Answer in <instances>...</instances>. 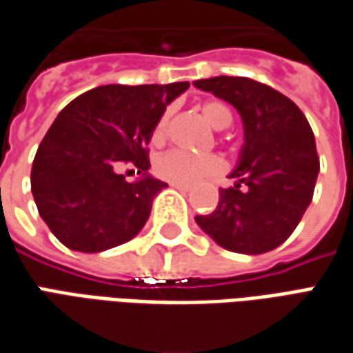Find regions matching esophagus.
<instances>
[{"instance_id":"obj_1","label":"esophagus","mask_w":353,"mask_h":353,"mask_svg":"<svg viewBox=\"0 0 353 353\" xmlns=\"http://www.w3.org/2000/svg\"><path fill=\"white\" fill-rule=\"evenodd\" d=\"M172 188H176L179 192H182V194H188L190 192V188L188 186H181V184H171Z\"/></svg>"}]
</instances>
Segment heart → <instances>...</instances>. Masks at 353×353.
<instances>
[{"instance_id":"obj_1","label":"heart","mask_w":353,"mask_h":353,"mask_svg":"<svg viewBox=\"0 0 353 353\" xmlns=\"http://www.w3.org/2000/svg\"><path fill=\"white\" fill-rule=\"evenodd\" d=\"M201 115L208 125L215 130H223L232 123V113L223 101H205L201 105ZM167 115H163L153 128V142L159 144L167 134ZM155 171L165 181L181 186H196L208 179H215L225 172V161L217 155H192V153L172 150L155 161Z\"/></svg>"}]
</instances>
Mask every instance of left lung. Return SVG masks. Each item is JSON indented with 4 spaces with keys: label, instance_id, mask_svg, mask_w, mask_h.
<instances>
[{
    "label": "left lung",
    "instance_id": "left-lung-1",
    "mask_svg": "<svg viewBox=\"0 0 353 353\" xmlns=\"http://www.w3.org/2000/svg\"><path fill=\"white\" fill-rule=\"evenodd\" d=\"M236 109L244 144L234 184L219 190L217 209L198 215V227L219 246L257 255L279 248L310 208L319 174L315 136L292 99L246 77H213L194 82Z\"/></svg>",
    "mask_w": 353,
    "mask_h": 353
}]
</instances>
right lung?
Listing matches in <instances>:
<instances>
[{
	"instance_id": "obj_1",
	"label": "right lung",
	"mask_w": 353,
	"mask_h": 353,
	"mask_svg": "<svg viewBox=\"0 0 353 353\" xmlns=\"http://www.w3.org/2000/svg\"><path fill=\"white\" fill-rule=\"evenodd\" d=\"M190 82L107 84L61 111L36 152L30 186L43 223L61 244L84 254L121 246L144 228L155 196L167 186L152 176L148 144L167 105ZM132 161L134 183L114 172Z\"/></svg>"
}]
</instances>
